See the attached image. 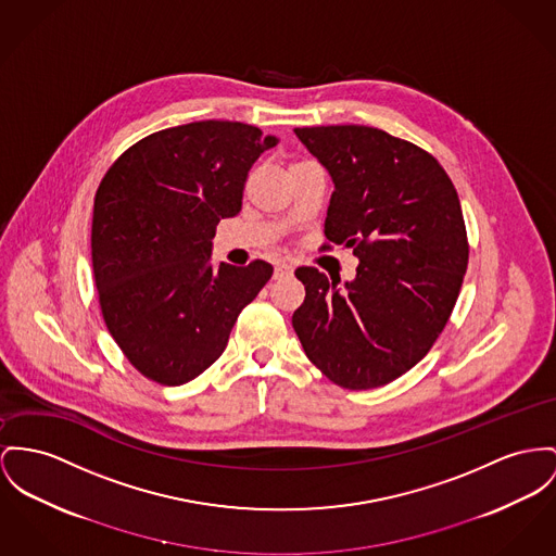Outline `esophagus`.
Segmentation results:
<instances>
[{
	"label": "esophagus",
	"mask_w": 556,
	"mask_h": 556,
	"mask_svg": "<svg viewBox=\"0 0 556 556\" xmlns=\"http://www.w3.org/2000/svg\"><path fill=\"white\" fill-rule=\"evenodd\" d=\"M291 274H293V267H291L289 263H285V261L276 263V267H274V278H276V280L287 278V276H291Z\"/></svg>",
	"instance_id": "34e87169"
}]
</instances>
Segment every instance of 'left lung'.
<instances>
[{"label":"left lung","instance_id":"obj_1","mask_svg":"<svg viewBox=\"0 0 556 556\" xmlns=\"http://www.w3.org/2000/svg\"><path fill=\"white\" fill-rule=\"evenodd\" d=\"M295 135L334 184L323 249L350 247L361 263L343 289L316 267H296L305 299L293 329L337 386H386L430 352L455 307L468 267L457 191L434 155L379 128Z\"/></svg>","mask_w":556,"mask_h":556}]
</instances>
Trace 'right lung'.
<instances>
[{
  "instance_id": "obj_1",
  "label": "right lung",
  "mask_w": 556,
  "mask_h": 556,
  "mask_svg": "<svg viewBox=\"0 0 556 556\" xmlns=\"http://www.w3.org/2000/svg\"><path fill=\"white\" fill-rule=\"evenodd\" d=\"M278 143L257 126L204 119L126 149L94 195L92 269L103 320L128 363L181 386L225 350L274 267L211 265L215 229L242 208L251 166Z\"/></svg>"
}]
</instances>
